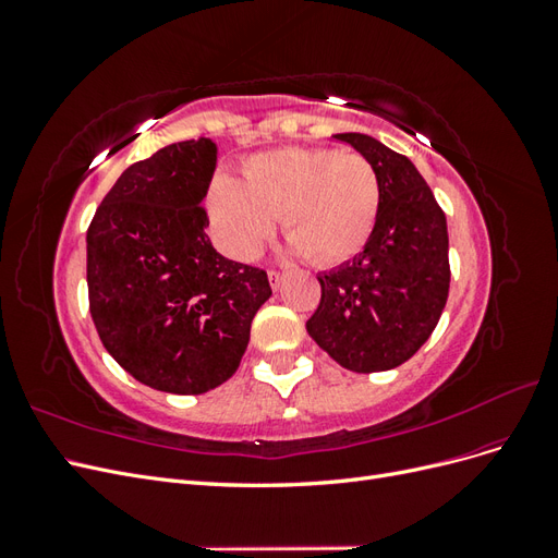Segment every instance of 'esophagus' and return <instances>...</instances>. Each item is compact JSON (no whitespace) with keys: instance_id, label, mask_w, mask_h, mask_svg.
I'll return each mask as SVG.
<instances>
[{"instance_id":"esophagus-1","label":"esophagus","mask_w":558,"mask_h":558,"mask_svg":"<svg viewBox=\"0 0 558 558\" xmlns=\"http://www.w3.org/2000/svg\"><path fill=\"white\" fill-rule=\"evenodd\" d=\"M267 277H269V286H272L275 291H279V286L283 281V272H279V269H269Z\"/></svg>"}]
</instances>
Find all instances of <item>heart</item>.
<instances>
[{
  "instance_id": "b5f03b06",
  "label": "heart",
  "mask_w": 558,
  "mask_h": 558,
  "mask_svg": "<svg viewBox=\"0 0 558 558\" xmlns=\"http://www.w3.org/2000/svg\"><path fill=\"white\" fill-rule=\"evenodd\" d=\"M379 202L375 167L332 148L267 150L246 160L244 179L218 174L209 189L216 240L230 256H256L281 216L293 251L316 265L356 256L375 230Z\"/></svg>"
}]
</instances>
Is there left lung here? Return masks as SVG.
<instances>
[{"label": "left lung", "mask_w": 558, "mask_h": 558, "mask_svg": "<svg viewBox=\"0 0 558 558\" xmlns=\"http://www.w3.org/2000/svg\"><path fill=\"white\" fill-rule=\"evenodd\" d=\"M375 167L379 216L365 248L320 272L312 340L351 373L410 361L435 330L449 295L447 218L410 158L361 132L335 134Z\"/></svg>", "instance_id": "left-lung-1"}]
</instances>
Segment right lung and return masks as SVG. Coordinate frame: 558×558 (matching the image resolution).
Returning <instances> with one entry per match:
<instances>
[{
	"label": "right lung",
	"instance_id": "right-lung-1",
	"mask_svg": "<svg viewBox=\"0 0 558 558\" xmlns=\"http://www.w3.org/2000/svg\"><path fill=\"white\" fill-rule=\"evenodd\" d=\"M216 156L202 137L130 165L86 238L99 340L125 373L165 393L199 396L228 381L272 295L265 269L223 258L207 238L202 199Z\"/></svg>",
	"mask_w": 558,
	"mask_h": 558
}]
</instances>
